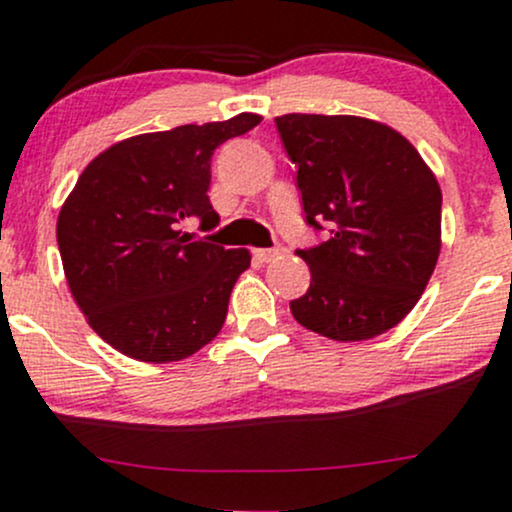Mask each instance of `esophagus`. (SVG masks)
<instances>
[{
    "label": "esophagus",
    "instance_id": "1",
    "mask_svg": "<svg viewBox=\"0 0 512 512\" xmlns=\"http://www.w3.org/2000/svg\"><path fill=\"white\" fill-rule=\"evenodd\" d=\"M252 255H255V260H260V262H272L282 255V247H257Z\"/></svg>",
    "mask_w": 512,
    "mask_h": 512
}]
</instances>
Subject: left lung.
Masks as SVG:
<instances>
[{"label": "left lung", "mask_w": 512, "mask_h": 512, "mask_svg": "<svg viewBox=\"0 0 512 512\" xmlns=\"http://www.w3.org/2000/svg\"><path fill=\"white\" fill-rule=\"evenodd\" d=\"M296 165L306 223L328 235L303 247L311 286L291 301L303 328L355 342L401 323L440 255L442 192L418 150L359 116L274 119Z\"/></svg>", "instance_id": "obj_1"}]
</instances>
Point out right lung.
Instances as JSON below:
<instances>
[{
	"mask_svg": "<svg viewBox=\"0 0 512 512\" xmlns=\"http://www.w3.org/2000/svg\"><path fill=\"white\" fill-rule=\"evenodd\" d=\"M262 121L177 126L94 157L58 216V247L77 306L101 340L140 362H179L221 333L250 252L194 240L187 218L216 226L209 201L218 145Z\"/></svg>",
	"mask_w": 512,
	"mask_h": 512,
	"instance_id": "obj_1",
	"label": "right lung"
}]
</instances>
